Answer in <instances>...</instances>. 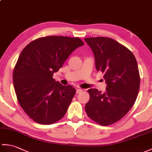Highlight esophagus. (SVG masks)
Segmentation results:
<instances>
[{"label": "esophagus", "instance_id": "1", "mask_svg": "<svg viewBox=\"0 0 152 152\" xmlns=\"http://www.w3.org/2000/svg\"><path fill=\"white\" fill-rule=\"evenodd\" d=\"M83 91V90L82 89H76V93H77V94H79V93H82Z\"/></svg>", "mask_w": 152, "mask_h": 152}]
</instances>
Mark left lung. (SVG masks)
<instances>
[{
	"label": "left lung",
	"mask_w": 152,
	"mask_h": 152,
	"mask_svg": "<svg viewBox=\"0 0 152 152\" xmlns=\"http://www.w3.org/2000/svg\"><path fill=\"white\" fill-rule=\"evenodd\" d=\"M84 40L92 49L98 71L104 74V93L88 90L90 98L85 109L88 116L102 126L118 122L135 102L140 87V75L135 56L125 46L105 37Z\"/></svg>",
	"instance_id": "1"
}]
</instances>
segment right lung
Returning <instances> with one entry per match:
<instances>
[{
	"instance_id": "1",
	"label": "right lung",
	"mask_w": 152,
	"mask_h": 152,
	"mask_svg": "<svg viewBox=\"0 0 152 152\" xmlns=\"http://www.w3.org/2000/svg\"><path fill=\"white\" fill-rule=\"evenodd\" d=\"M83 45L79 37L47 36L30 42L20 52L13 71V86L20 106L34 121L49 125L65 115L76 89L56 82L53 75Z\"/></svg>"
}]
</instances>
